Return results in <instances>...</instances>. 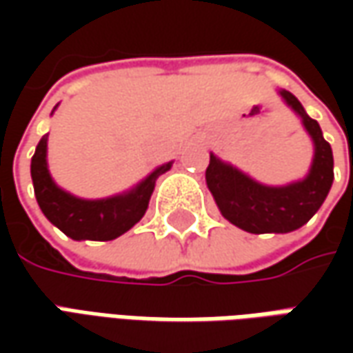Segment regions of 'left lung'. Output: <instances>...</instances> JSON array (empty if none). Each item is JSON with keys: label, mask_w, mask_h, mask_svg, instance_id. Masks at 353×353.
Returning <instances> with one entry per match:
<instances>
[{"label": "left lung", "mask_w": 353, "mask_h": 353, "mask_svg": "<svg viewBox=\"0 0 353 353\" xmlns=\"http://www.w3.org/2000/svg\"><path fill=\"white\" fill-rule=\"evenodd\" d=\"M279 96L301 117L312 139L314 155L305 179L283 186H269L245 174L234 165L210 153L206 184L218 208L230 224L250 234H289L319 212L334 181V157L330 143L324 139L319 121L305 112L291 92L279 90Z\"/></svg>", "instance_id": "1"}]
</instances>
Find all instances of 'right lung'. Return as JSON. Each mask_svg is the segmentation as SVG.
<instances>
[{
    "label": "right lung",
    "instance_id": "obj_1",
    "mask_svg": "<svg viewBox=\"0 0 353 353\" xmlns=\"http://www.w3.org/2000/svg\"><path fill=\"white\" fill-rule=\"evenodd\" d=\"M48 133L39 141L31 159L34 196L50 224L76 241H110L125 234L145 216L157 179L172 167V161L157 167L141 183L108 198H78L52 181L47 165Z\"/></svg>",
    "mask_w": 353,
    "mask_h": 353
}]
</instances>
